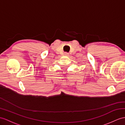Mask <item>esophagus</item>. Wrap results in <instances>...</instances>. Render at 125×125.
<instances>
[{
  "label": "esophagus",
  "instance_id": "34e87169",
  "mask_svg": "<svg viewBox=\"0 0 125 125\" xmlns=\"http://www.w3.org/2000/svg\"><path fill=\"white\" fill-rule=\"evenodd\" d=\"M64 55L66 56H69V53H67V52H65L64 53Z\"/></svg>",
  "mask_w": 125,
  "mask_h": 125
}]
</instances>
